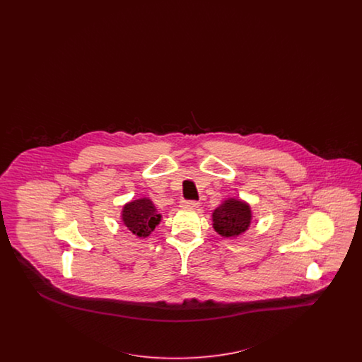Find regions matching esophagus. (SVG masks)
<instances>
[{"label":"esophagus","instance_id":"esophagus-1","mask_svg":"<svg viewBox=\"0 0 362 362\" xmlns=\"http://www.w3.org/2000/svg\"><path fill=\"white\" fill-rule=\"evenodd\" d=\"M182 207L185 209H197L199 207V203L195 200H182Z\"/></svg>","mask_w":362,"mask_h":362}]
</instances>
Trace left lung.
<instances>
[{
	"label": "left lung",
	"instance_id": "8db88e82",
	"mask_svg": "<svg viewBox=\"0 0 362 362\" xmlns=\"http://www.w3.org/2000/svg\"><path fill=\"white\" fill-rule=\"evenodd\" d=\"M252 220L250 204L238 199H227L212 214L215 230L224 238H236L248 230Z\"/></svg>",
	"mask_w": 362,
	"mask_h": 362
}]
</instances>
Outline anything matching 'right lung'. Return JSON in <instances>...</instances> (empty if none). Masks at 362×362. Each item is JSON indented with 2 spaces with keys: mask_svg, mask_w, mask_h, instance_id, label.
Listing matches in <instances>:
<instances>
[{
  "mask_svg": "<svg viewBox=\"0 0 362 362\" xmlns=\"http://www.w3.org/2000/svg\"><path fill=\"white\" fill-rule=\"evenodd\" d=\"M162 215L158 214L153 202L148 197L136 199L124 204L122 209V221L139 238H147L159 224Z\"/></svg>",
  "mask_w": 362,
  "mask_h": 362,
  "instance_id": "right-lung-1",
  "label": "right lung"
}]
</instances>
